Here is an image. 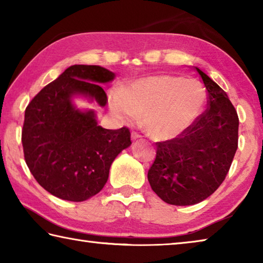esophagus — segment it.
<instances>
[{
    "label": "esophagus",
    "mask_w": 263,
    "mask_h": 263,
    "mask_svg": "<svg viewBox=\"0 0 263 263\" xmlns=\"http://www.w3.org/2000/svg\"><path fill=\"white\" fill-rule=\"evenodd\" d=\"M131 138H132V140H137V139H139V138H141V136L139 135V133H137V132H132Z\"/></svg>",
    "instance_id": "esophagus-1"
}]
</instances>
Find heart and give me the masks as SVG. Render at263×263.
Instances as JSON below:
<instances>
[{
  "label": "heart",
  "mask_w": 263,
  "mask_h": 263,
  "mask_svg": "<svg viewBox=\"0 0 263 263\" xmlns=\"http://www.w3.org/2000/svg\"><path fill=\"white\" fill-rule=\"evenodd\" d=\"M205 91L193 79L157 75L139 79L109 99L114 117L132 124L141 116L146 132L159 140L179 137L201 115Z\"/></svg>",
  "instance_id": "1"
}]
</instances>
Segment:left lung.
<instances>
[{
  "label": "left lung",
  "mask_w": 263,
  "mask_h": 263,
  "mask_svg": "<svg viewBox=\"0 0 263 263\" xmlns=\"http://www.w3.org/2000/svg\"><path fill=\"white\" fill-rule=\"evenodd\" d=\"M208 91V109L174 139L157 142L147 179L151 188L172 205H193L218 189L238 148L239 118L226 92L195 67Z\"/></svg>",
  "instance_id": "8db88e82"
}]
</instances>
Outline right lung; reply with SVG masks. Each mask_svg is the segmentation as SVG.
I'll use <instances>...</instances> for the list:
<instances>
[{
	"label": "right lung",
	"instance_id": "right-lung-1",
	"mask_svg": "<svg viewBox=\"0 0 263 263\" xmlns=\"http://www.w3.org/2000/svg\"><path fill=\"white\" fill-rule=\"evenodd\" d=\"M115 73L101 66H70L35 95L25 109L22 144L31 174L55 197L83 202L99 194L111 163L131 145L127 127L106 130L97 125L92 110H79L73 97L81 95L104 106L100 83Z\"/></svg>",
	"mask_w": 263,
	"mask_h": 263
}]
</instances>
